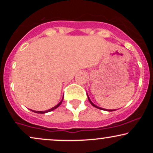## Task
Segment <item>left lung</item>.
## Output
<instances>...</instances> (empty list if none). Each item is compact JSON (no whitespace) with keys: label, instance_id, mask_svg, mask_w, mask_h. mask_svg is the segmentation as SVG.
<instances>
[{"label":"left lung","instance_id":"obj_1","mask_svg":"<svg viewBox=\"0 0 153 153\" xmlns=\"http://www.w3.org/2000/svg\"><path fill=\"white\" fill-rule=\"evenodd\" d=\"M88 99L89 101H90V103H91V105H92V106H94V107H96V108H99V109H102V110H106V111H115V110H107V109H104V108H100V107L97 106H96V105L94 104V103H93L92 102H91V100H90V99H89V97H88Z\"/></svg>","mask_w":153,"mask_h":153}]
</instances>
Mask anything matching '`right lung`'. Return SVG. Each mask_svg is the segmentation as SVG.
I'll return each instance as SVG.
<instances>
[{"mask_svg":"<svg viewBox=\"0 0 153 153\" xmlns=\"http://www.w3.org/2000/svg\"><path fill=\"white\" fill-rule=\"evenodd\" d=\"M62 100H63V98H62ZM62 101H60V102H59V103H58V104L57 105V106H54V107H53V108H50V109H49V110L45 111H33V110H31V111H32L35 112V113H37V114H45V113H47V112H50V111H53L54 109H55V108H57V107L60 106V104H61V103H62Z\"/></svg>","mask_w":153,"mask_h":153,"instance_id":"obj_1","label":"right lung"}]
</instances>
